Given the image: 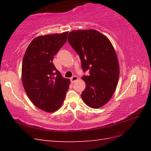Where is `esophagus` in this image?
<instances>
[{
	"label": "esophagus",
	"mask_w": 151,
	"mask_h": 151,
	"mask_svg": "<svg viewBox=\"0 0 151 151\" xmlns=\"http://www.w3.org/2000/svg\"><path fill=\"white\" fill-rule=\"evenodd\" d=\"M78 80V77L76 76H73V77H71V78H70V82H71L72 83H74L76 81H77Z\"/></svg>",
	"instance_id": "1"
}]
</instances>
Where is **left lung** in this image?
<instances>
[{"mask_svg": "<svg viewBox=\"0 0 151 151\" xmlns=\"http://www.w3.org/2000/svg\"><path fill=\"white\" fill-rule=\"evenodd\" d=\"M68 41L79 55L83 71L89 72L82 77L86 82L82 100L92 108L102 106L111 98L119 76V65L113 45L106 37L95 30L70 32Z\"/></svg>", "mask_w": 151, "mask_h": 151, "instance_id": "obj_1", "label": "left lung"}]
</instances>
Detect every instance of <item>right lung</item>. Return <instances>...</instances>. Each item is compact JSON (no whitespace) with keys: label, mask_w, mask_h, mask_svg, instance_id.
<instances>
[{"label":"right lung","mask_w":151,"mask_h":151,"mask_svg":"<svg viewBox=\"0 0 151 151\" xmlns=\"http://www.w3.org/2000/svg\"><path fill=\"white\" fill-rule=\"evenodd\" d=\"M68 32L39 36L32 41L22 60V82L32 102L41 110H58L70 81L64 78L52 63L54 56L66 43Z\"/></svg>","instance_id":"right-lung-1"}]
</instances>
